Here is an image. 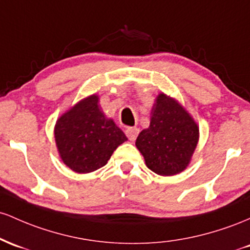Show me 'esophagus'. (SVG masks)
Returning <instances> with one entry per match:
<instances>
[{"label":"esophagus","instance_id":"obj_1","mask_svg":"<svg viewBox=\"0 0 250 250\" xmlns=\"http://www.w3.org/2000/svg\"><path fill=\"white\" fill-rule=\"evenodd\" d=\"M125 133L126 136H127V138L131 140V142H134L137 138V136H138L139 133V130L137 127H127L125 130Z\"/></svg>","mask_w":250,"mask_h":250}]
</instances>
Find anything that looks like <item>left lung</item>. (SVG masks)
<instances>
[{"label":"left lung","mask_w":250,"mask_h":250,"mask_svg":"<svg viewBox=\"0 0 250 250\" xmlns=\"http://www.w3.org/2000/svg\"><path fill=\"white\" fill-rule=\"evenodd\" d=\"M200 139V127L175 98L159 93L151 108L150 125L136 146L146 167L161 176H175L189 167Z\"/></svg>","instance_id":"1"}]
</instances>
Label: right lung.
Segmentation results:
<instances>
[{
  "mask_svg": "<svg viewBox=\"0 0 250 250\" xmlns=\"http://www.w3.org/2000/svg\"><path fill=\"white\" fill-rule=\"evenodd\" d=\"M54 138L59 156L77 173H88L107 164L112 153L126 142L125 133L102 111L99 95L91 94L58 118Z\"/></svg>",
  "mask_w": 250,
  "mask_h": 250,
  "instance_id": "right-lung-1",
  "label": "right lung"
}]
</instances>
